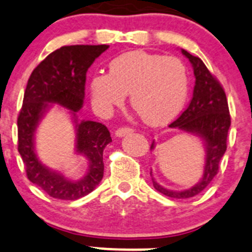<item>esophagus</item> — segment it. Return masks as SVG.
Returning <instances> with one entry per match:
<instances>
[{
    "instance_id": "obj_1",
    "label": "esophagus",
    "mask_w": 252,
    "mask_h": 252,
    "mask_svg": "<svg viewBox=\"0 0 252 252\" xmlns=\"http://www.w3.org/2000/svg\"><path fill=\"white\" fill-rule=\"evenodd\" d=\"M133 133V129L129 128V126H121V128H118L117 130H115V135L118 138L121 137H124V135H128V134Z\"/></svg>"
}]
</instances>
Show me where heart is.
<instances>
[{
    "mask_svg": "<svg viewBox=\"0 0 252 252\" xmlns=\"http://www.w3.org/2000/svg\"><path fill=\"white\" fill-rule=\"evenodd\" d=\"M109 73L91 79V98L100 113L121 107L126 94L143 121L161 126L179 114L189 93L187 65L176 57L145 51L126 52L110 61Z\"/></svg>",
    "mask_w": 252,
    "mask_h": 252,
    "instance_id": "1",
    "label": "heart"
}]
</instances>
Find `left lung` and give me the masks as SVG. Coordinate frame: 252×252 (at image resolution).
<instances>
[{
  "instance_id": "1",
  "label": "left lung",
  "mask_w": 252,
  "mask_h": 252,
  "mask_svg": "<svg viewBox=\"0 0 252 252\" xmlns=\"http://www.w3.org/2000/svg\"><path fill=\"white\" fill-rule=\"evenodd\" d=\"M182 53L190 61L194 69V93L187 109L169 126L201 138L205 145L206 157L203 178L190 189L182 191L169 190L153 179V187L159 192L175 199H188L200 194L215 178L220 160L226 152L227 133L231 124L226 94L221 84L200 58L190 55L185 49H182ZM150 149H154V142Z\"/></svg>"
}]
</instances>
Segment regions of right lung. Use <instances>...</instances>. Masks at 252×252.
Returning a JSON list of instances; mask_svg holds the SVG:
<instances>
[{
  "mask_svg": "<svg viewBox=\"0 0 252 252\" xmlns=\"http://www.w3.org/2000/svg\"><path fill=\"white\" fill-rule=\"evenodd\" d=\"M108 47H61L34 68L27 82L17 119L18 152L30 182L55 199L77 200L93 191L103 178V150L112 142L110 133L104 124L98 122H78L77 112L83 105L87 70ZM52 104L68 107L75 118L76 151L84 155L90 163L89 171L79 181H68L59 172L47 168L34 152V131Z\"/></svg>",
  "mask_w": 252,
  "mask_h": 252,
  "instance_id": "1",
  "label": "right lung"
}]
</instances>
